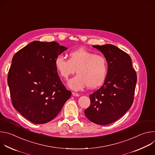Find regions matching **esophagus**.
<instances>
[{"label": "esophagus", "instance_id": "1", "mask_svg": "<svg viewBox=\"0 0 155 155\" xmlns=\"http://www.w3.org/2000/svg\"><path fill=\"white\" fill-rule=\"evenodd\" d=\"M72 95H73L74 96H76V97H78V96H80V94H79L76 93H74V92H73V93H72Z\"/></svg>", "mask_w": 155, "mask_h": 155}]
</instances>
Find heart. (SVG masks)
<instances>
[{
  "label": "heart",
  "instance_id": "heart-1",
  "mask_svg": "<svg viewBox=\"0 0 155 155\" xmlns=\"http://www.w3.org/2000/svg\"><path fill=\"white\" fill-rule=\"evenodd\" d=\"M55 68L63 79H68L76 70L77 75L68 81L72 90L78 91L86 86L94 89L101 86L108 74V62L102 55L84 48L72 51L69 59L58 55L54 60Z\"/></svg>",
  "mask_w": 155,
  "mask_h": 155
}]
</instances>
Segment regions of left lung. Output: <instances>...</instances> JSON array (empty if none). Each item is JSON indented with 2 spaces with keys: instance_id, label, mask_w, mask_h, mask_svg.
<instances>
[{
  "instance_id": "8db88e82",
  "label": "left lung",
  "mask_w": 155,
  "mask_h": 155,
  "mask_svg": "<svg viewBox=\"0 0 155 155\" xmlns=\"http://www.w3.org/2000/svg\"><path fill=\"white\" fill-rule=\"evenodd\" d=\"M93 47L106 58L108 74L103 85L90 95V106L84 114L95 124L107 125L120 118L130 108L137 74L129 55L119 48L111 44Z\"/></svg>"
}]
</instances>
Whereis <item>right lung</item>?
Segmentation results:
<instances>
[{
    "label": "right lung",
    "mask_w": 155,
    "mask_h": 155,
    "mask_svg": "<svg viewBox=\"0 0 155 155\" xmlns=\"http://www.w3.org/2000/svg\"><path fill=\"white\" fill-rule=\"evenodd\" d=\"M67 50L56 41H34L13 57L7 78L12 102L33 123L51 121L71 96L54 65L56 56Z\"/></svg>",
    "instance_id": "right-lung-1"
}]
</instances>
